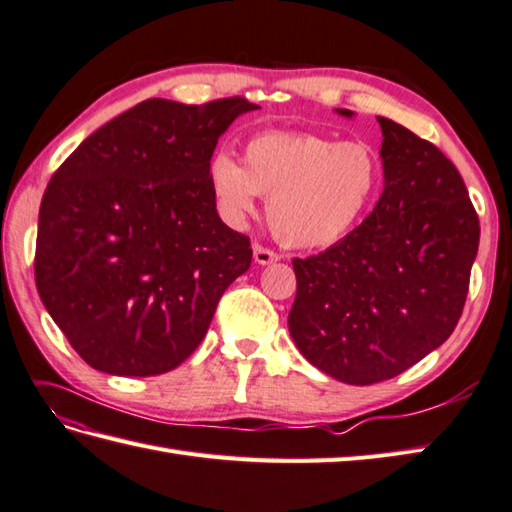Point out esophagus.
<instances>
[{
    "label": "esophagus",
    "instance_id": "34e87169",
    "mask_svg": "<svg viewBox=\"0 0 512 512\" xmlns=\"http://www.w3.org/2000/svg\"><path fill=\"white\" fill-rule=\"evenodd\" d=\"M280 256L276 252H271V249L263 247V245H254V260L258 265H271L276 263Z\"/></svg>",
    "mask_w": 512,
    "mask_h": 512
}]
</instances>
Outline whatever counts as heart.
I'll return each mask as SVG.
<instances>
[{"mask_svg": "<svg viewBox=\"0 0 512 512\" xmlns=\"http://www.w3.org/2000/svg\"><path fill=\"white\" fill-rule=\"evenodd\" d=\"M208 181L223 217L241 225L258 197L282 245L315 249L344 238L377 195L381 157L363 140L335 142L311 131H265L243 146V164L219 153Z\"/></svg>", "mask_w": 512, "mask_h": 512, "instance_id": "obj_1", "label": "heart"}]
</instances>
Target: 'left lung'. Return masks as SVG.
Segmentation results:
<instances>
[{
    "label": "left lung",
    "mask_w": 512,
    "mask_h": 512,
    "mask_svg": "<svg viewBox=\"0 0 512 512\" xmlns=\"http://www.w3.org/2000/svg\"><path fill=\"white\" fill-rule=\"evenodd\" d=\"M377 120L385 179L377 206L326 252L293 258V342L315 368L350 385L392 379L447 342L480 245L458 168L410 129Z\"/></svg>",
    "instance_id": "obj_1"
}]
</instances>
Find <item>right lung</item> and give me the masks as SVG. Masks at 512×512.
I'll return each instance as SVG.
<instances>
[{
    "label": "right lung",
    "mask_w": 512,
    "mask_h": 512,
    "mask_svg": "<svg viewBox=\"0 0 512 512\" xmlns=\"http://www.w3.org/2000/svg\"><path fill=\"white\" fill-rule=\"evenodd\" d=\"M258 105L151 98L102 124L43 192L34 280L89 366L155 377L206 337L252 247L227 227L208 181L214 146Z\"/></svg>",
    "instance_id": "obj_1"
}]
</instances>
